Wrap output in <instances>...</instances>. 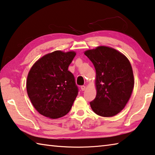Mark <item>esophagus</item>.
Returning <instances> with one entry per match:
<instances>
[{"instance_id": "esophagus-1", "label": "esophagus", "mask_w": 155, "mask_h": 155, "mask_svg": "<svg viewBox=\"0 0 155 155\" xmlns=\"http://www.w3.org/2000/svg\"><path fill=\"white\" fill-rule=\"evenodd\" d=\"M81 90L82 91H84L85 90V85H81Z\"/></svg>"}]
</instances>
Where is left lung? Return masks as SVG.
Listing matches in <instances>:
<instances>
[{"label": "left lung", "mask_w": 155, "mask_h": 155, "mask_svg": "<svg viewBox=\"0 0 155 155\" xmlns=\"http://www.w3.org/2000/svg\"><path fill=\"white\" fill-rule=\"evenodd\" d=\"M85 54L96 72L97 93L90 102L91 109L101 116H114L124 108L134 87L130 62L121 52L107 46L89 50Z\"/></svg>", "instance_id": "obj_1"}]
</instances>
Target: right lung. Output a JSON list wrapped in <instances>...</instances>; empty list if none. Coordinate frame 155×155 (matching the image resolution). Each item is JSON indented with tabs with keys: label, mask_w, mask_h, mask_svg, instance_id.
Here are the masks:
<instances>
[{
	"label": "right lung",
	"mask_w": 155,
	"mask_h": 155,
	"mask_svg": "<svg viewBox=\"0 0 155 155\" xmlns=\"http://www.w3.org/2000/svg\"><path fill=\"white\" fill-rule=\"evenodd\" d=\"M74 52H52L41 57L31 68L27 91L33 107L40 114L52 119L70 111L78 92L75 78L68 66Z\"/></svg>",
	"instance_id": "add662e5"
}]
</instances>
